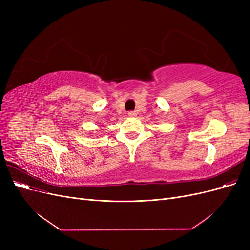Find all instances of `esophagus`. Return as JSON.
<instances>
[{"label": "esophagus", "mask_w": 250, "mask_h": 250, "mask_svg": "<svg viewBox=\"0 0 250 250\" xmlns=\"http://www.w3.org/2000/svg\"><path fill=\"white\" fill-rule=\"evenodd\" d=\"M128 116H129L130 118H134L135 116H137V112H135V111H129V112H128Z\"/></svg>", "instance_id": "esophagus-1"}]
</instances>
